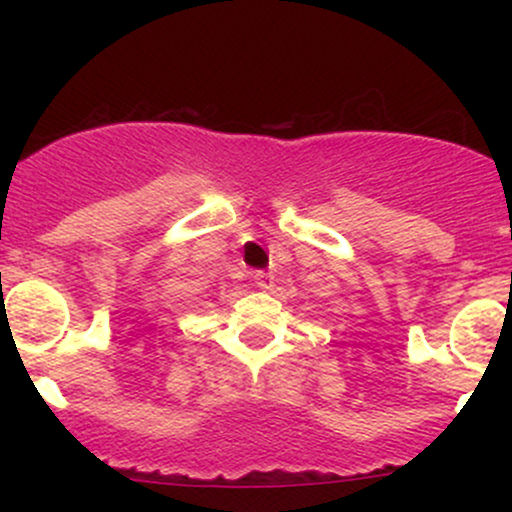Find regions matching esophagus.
I'll use <instances>...</instances> for the list:
<instances>
[{
  "label": "esophagus",
  "instance_id": "esophagus-1",
  "mask_svg": "<svg viewBox=\"0 0 512 512\" xmlns=\"http://www.w3.org/2000/svg\"><path fill=\"white\" fill-rule=\"evenodd\" d=\"M255 284L260 286L262 291H269L274 286V276L267 272H255Z\"/></svg>",
  "mask_w": 512,
  "mask_h": 512
}]
</instances>
